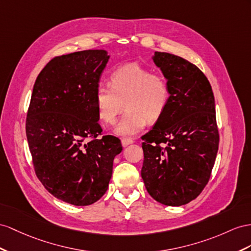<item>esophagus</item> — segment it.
Segmentation results:
<instances>
[{
    "label": "esophagus",
    "instance_id": "34e87169",
    "mask_svg": "<svg viewBox=\"0 0 251 251\" xmlns=\"http://www.w3.org/2000/svg\"><path fill=\"white\" fill-rule=\"evenodd\" d=\"M132 143H133V140H131V139H127V138L122 139V145H123V147H126Z\"/></svg>",
    "mask_w": 251,
    "mask_h": 251
}]
</instances>
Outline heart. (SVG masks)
<instances>
[{"label":"heart","mask_w":251,"mask_h":251,"mask_svg":"<svg viewBox=\"0 0 251 251\" xmlns=\"http://www.w3.org/2000/svg\"><path fill=\"white\" fill-rule=\"evenodd\" d=\"M109 85L110 88L102 85L96 88L94 104L99 119L105 125H113L125 106L127 111L115 127L119 136H134L147 121L155 123L161 119L169 106V81L138 63L115 69L109 77Z\"/></svg>","instance_id":"heart-1"}]
</instances>
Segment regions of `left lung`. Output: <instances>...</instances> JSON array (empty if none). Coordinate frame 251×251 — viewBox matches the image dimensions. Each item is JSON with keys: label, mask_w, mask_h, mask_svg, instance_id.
<instances>
[{"label": "left lung", "mask_w": 251, "mask_h": 251, "mask_svg": "<svg viewBox=\"0 0 251 251\" xmlns=\"http://www.w3.org/2000/svg\"><path fill=\"white\" fill-rule=\"evenodd\" d=\"M152 60L171 89L164 114L142 137L141 176L150 195L178 207L207 185L220 143L214 95L205 75L181 57L155 52Z\"/></svg>", "instance_id": "1"}]
</instances>
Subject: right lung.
I'll return each instance as SVG.
<instances>
[{
    "label": "right lung",
    "mask_w": 251,
    "mask_h": 251,
    "mask_svg": "<svg viewBox=\"0 0 251 251\" xmlns=\"http://www.w3.org/2000/svg\"><path fill=\"white\" fill-rule=\"evenodd\" d=\"M108 59L104 50L57 56L31 93L25 129L35 173L50 194L74 205L105 194L113 159L123 150L117 137L98 138L102 129L94 94Z\"/></svg>",
    "instance_id": "obj_1"
}]
</instances>
